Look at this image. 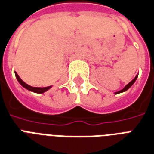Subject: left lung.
Listing matches in <instances>:
<instances>
[{
	"mask_svg": "<svg viewBox=\"0 0 154 154\" xmlns=\"http://www.w3.org/2000/svg\"><path fill=\"white\" fill-rule=\"evenodd\" d=\"M137 77H138V75H136V77H135V78L133 79V80L131 81L130 83H128V84H127V85H126L125 87V88H123L122 90L119 91H116V92H115V93H114V94H115V95H116V94H119V93H122V92H125V91H126L128 90V88H130L131 86L133 85V83H135V81L137 80Z\"/></svg>",
	"mask_w": 154,
	"mask_h": 154,
	"instance_id": "1",
	"label": "left lung"
}]
</instances>
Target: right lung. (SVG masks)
Masks as SVG:
<instances>
[{"mask_svg": "<svg viewBox=\"0 0 154 154\" xmlns=\"http://www.w3.org/2000/svg\"><path fill=\"white\" fill-rule=\"evenodd\" d=\"M15 75H16V78L18 81V83L21 84L23 88H25L27 90L30 91H33V92H35V93H38V94H42L44 92H46L49 89H51L52 88V86H49V87H45V88H35V87H31V86L28 85V84H26L25 82H24L22 79H21L19 75L17 74V72H15Z\"/></svg>", "mask_w": 154, "mask_h": 154, "instance_id": "add662e5", "label": "right lung"}]
</instances>
